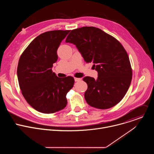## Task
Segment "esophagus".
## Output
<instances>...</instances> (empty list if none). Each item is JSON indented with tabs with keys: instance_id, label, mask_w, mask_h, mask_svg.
I'll return each instance as SVG.
<instances>
[{
	"instance_id": "esophagus-1",
	"label": "esophagus",
	"mask_w": 154,
	"mask_h": 154,
	"mask_svg": "<svg viewBox=\"0 0 154 154\" xmlns=\"http://www.w3.org/2000/svg\"><path fill=\"white\" fill-rule=\"evenodd\" d=\"M74 80H75V82H79V81L82 80V79H80V78H76V77H75V78H74Z\"/></svg>"
}]
</instances>
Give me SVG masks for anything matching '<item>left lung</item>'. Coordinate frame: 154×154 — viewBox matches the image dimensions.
I'll return each mask as SVG.
<instances>
[{"label": "left lung", "mask_w": 154, "mask_h": 154, "mask_svg": "<svg viewBox=\"0 0 154 154\" xmlns=\"http://www.w3.org/2000/svg\"><path fill=\"white\" fill-rule=\"evenodd\" d=\"M66 42L75 45L86 63L92 62L97 79L85 77L88 85L85 98L90 106L108 109L124 97L132 79L128 54L115 38L94 27L72 30Z\"/></svg>", "instance_id": "left-lung-1"}]
</instances>
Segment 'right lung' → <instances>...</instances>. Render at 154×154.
<instances>
[{
  "label": "right lung",
  "mask_w": 154,
  "mask_h": 154,
  "mask_svg": "<svg viewBox=\"0 0 154 154\" xmlns=\"http://www.w3.org/2000/svg\"><path fill=\"white\" fill-rule=\"evenodd\" d=\"M70 30H52L35 38L21 54L17 74L21 93L38 112L54 113L64 108L66 97L74 84L71 76L58 77L53 64L58 60L57 49Z\"/></svg>",
  "instance_id": "1"
}]
</instances>
